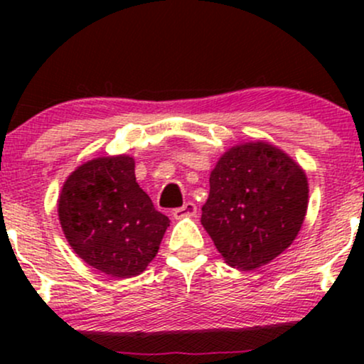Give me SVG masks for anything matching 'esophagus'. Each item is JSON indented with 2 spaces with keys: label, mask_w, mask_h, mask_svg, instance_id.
<instances>
[{
  "label": "esophagus",
  "mask_w": 364,
  "mask_h": 364,
  "mask_svg": "<svg viewBox=\"0 0 364 364\" xmlns=\"http://www.w3.org/2000/svg\"><path fill=\"white\" fill-rule=\"evenodd\" d=\"M196 215V205L193 202H186L185 205L174 208L173 217L174 219H183V217H195Z\"/></svg>",
  "instance_id": "1"
}]
</instances>
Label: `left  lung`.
<instances>
[{"label":"left lung","mask_w":364,"mask_h":364,"mask_svg":"<svg viewBox=\"0 0 364 364\" xmlns=\"http://www.w3.org/2000/svg\"><path fill=\"white\" fill-rule=\"evenodd\" d=\"M308 181L282 150L236 145L210 173L202 224L231 267L252 270L291 246L304 220Z\"/></svg>","instance_id":"left-lung-1"}]
</instances>
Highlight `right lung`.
Wrapping results in <instances>:
<instances>
[{
	"instance_id": "right-lung-1",
	"label": "right lung",
	"mask_w": 364,
	"mask_h": 364,
	"mask_svg": "<svg viewBox=\"0 0 364 364\" xmlns=\"http://www.w3.org/2000/svg\"><path fill=\"white\" fill-rule=\"evenodd\" d=\"M58 214L73 252L116 279L147 269L171 223L139 186L128 156L99 157L75 169L63 185Z\"/></svg>"
}]
</instances>
